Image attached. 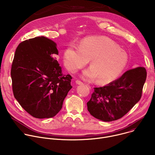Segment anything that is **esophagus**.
<instances>
[{"label": "esophagus", "mask_w": 155, "mask_h": 155, "mask_svg": "<svg viewBox=\"0 0 155 155\" xmlns=\"http://www.w3.org/2000/svg\"><path fill=\"white\" fill-rule=\"evenodd\" d=\"M76 83L77 84H80V85H81V84H83V83L82 82V81H80V80H76Z\"/></svg>", "instance_id": "esophagus-1"}]
</instances>
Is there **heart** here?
I'll return each mask as SVG.
<instances>
[{"mask_svg": "<svg viewBox=\"0 0 155 155\" xmlns=\"http://www.w3.org/2000/svg\"><path fill=\"white\" fill-rule=\"evenodd\" d=\"M89 60L91 68L84 71L83 77L90 80L96 79L99 84L105 85L115 80L127 65V53L111 38L91 36L83 38L79 47L70 44L64 51V65L74 73Z\"/></svg>", "mask_w": 155, "mask_h": 155, "instance_id": "heart-1", "label": "heart"}]
</instances>
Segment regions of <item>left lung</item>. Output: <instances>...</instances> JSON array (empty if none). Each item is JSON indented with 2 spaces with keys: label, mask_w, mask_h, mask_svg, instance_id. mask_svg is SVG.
I'll list each match as a JSON object with an SVG mask.
<instances>
[{
  "label": "left lung",
  "mask_w": 155,
  "mask_h": 155,
  "mask_svg": "<svg viewBox=\"0 0 155 155\" xmlns=\"http://www.w3.org/2000/svg\"><path fill=\"white\" fill-rule=\"evenodd\" d=\"M147 78L143 67L124 72L106 86L94 87L87 110L97 119L112 121L124 116L140 99Z\"/></svg>",
  "instance_id": "1"
}]
</instances>
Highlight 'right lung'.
Wrapping results in <instances>:
<instances>
[{
    "label": "right lung",
    "mask_w": 155,
    "mask_h": 155,
    "mask_svg": "<svg viewBox=\"0 0 155 155\" xmlns=\"http://www.w3.org/2000/svg\"><path fill=\"white\" fill-rule=\"evenodd\" d=\"M56 44L45 37L21 42L13 60V95L20 105L36 118L54 117L72 87L70 75H64L56 60Z\"/></svg>",
    "instance_id": "add662e5"
}]
</instances>
